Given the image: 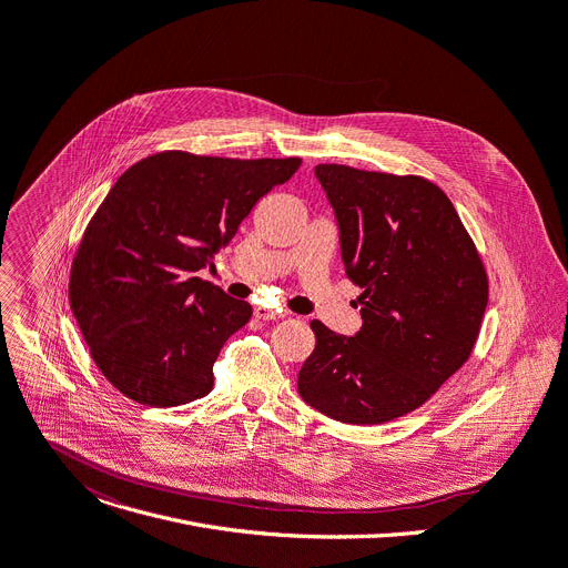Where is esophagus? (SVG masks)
<instances>
[{
	"instance_id": "34e87169",
	"label": "esophagus",
	"mask_w": 568,
	"mask_h": 568,
	"mask_svg": "<svg viewBox=\"0 0 568 568\" xmlns=\"http://www.w3.org/2000/svg\"><path fill=\"white\" fill-rule=\"evenodd\" d=\"M253 315L257 317V320H283L285 317V313L283 311H274V307H270V305H255L253 307Z\"/></svg>"
}]
</instances>
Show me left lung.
Here are the masks:
<instances>
[{
	"mask_svg": "<svg viewBox=\"0 0 568 568\" xmlns=\"http://www.w3.org/2000/svg\"><path fill=\"white\" fill-rule=\"evenodd\" d=\"M333 205L363 328L311 322L317 344L298 372L301 398L326 417L374 426L424 405L480 333L489 281L442 187L424 176L317 165Z\"/></svg>",
	"mask_w": 568,
	"mask_h": 568,
	"instance_id": "left-lung-1",
	"label": "left lung"
}]
</instances>
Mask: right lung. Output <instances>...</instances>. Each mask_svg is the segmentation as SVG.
Listing matches in <instances>:
<instances>
[{"label":"right lung","instance_id":"obj_1","mask_svg":"<svg viewBox=\"0 0 568 568\" xmlns=\"http://www.w3.org/2000/svg\"><path fill=\"white\" fill-rule=\"evenodd\" d=\"M298 165L161 151L118 179L74 253L70 305L94 365L124 396L174 407L213 389L215 359L251 305L194 274Z\"/></svg>","mask_w":568,"mask_h":568}]
</instances>
